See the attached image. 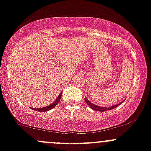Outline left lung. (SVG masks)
I'll return each mask as SVG.
<instances>
[{
    "label": "left lung",
    "mask_w": 151,
    "mask_h": 151,
    "mask_svg": "<svg viewBox=\"0 0 151 151\" xmlns=\"http://www.w3.org/2000/svg\"><path fill=\"white\" fill-rule=\"evenodd\" d=\"M84 100H85V102L87 104V105H88V106L90 107L91 109H92V110H96V111H99V112H105V111H108V110H112V109L117 107V106L120 105V104L122 103V102H124V100H123V101H122V102H120V103L116 104V105H115L109 106V107H102V106H99L97 105H94V104L92 103V102H91L90 101H89L88 99L87 98V97H85V98H84Z\"/></svg>",
    "instance_id": "left-lung-1"
}]
</instances>
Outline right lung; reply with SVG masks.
Instances as JSON below:
<instances>
[{"label":"right lung","mask_w":151,"mask_h":151,"mask_svg":"<svg viewBox=\"0 0 151 151\" xmlns=\"http://www.w3.org/2000/svg\"><path fill=\"white\" fill-rule=\"evenodd\" d=\"M62 91L60 92V94H59L57 100L54 101L53 103H51V105L46 106V107H41V108H31V109L34 110L39 111V112H46V111L50 110H51V109L54 108V107H55V106L57 105L58 103H59V101H60V100H61V97H62Z\"/></svg>","instance_id":"obj_1"}]
</instances>
